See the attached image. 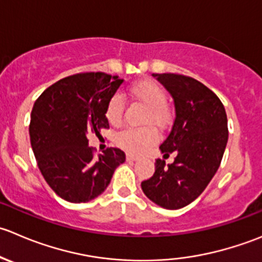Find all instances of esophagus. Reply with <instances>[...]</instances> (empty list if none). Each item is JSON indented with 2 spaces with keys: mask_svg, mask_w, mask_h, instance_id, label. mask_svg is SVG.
<instances>
[{
  "mask_svg": "<svg viewBox=\"0 0 262 262\" xmlns=\"http://www.w3.org/2000/svg\"><path fill=\"white\" fill-rule=\"evenodd\" d=\"M126 159H127L128 162H135V160L139 159V157L135 154H132V152H127V154H126Z\"/></svg>",
  "mask_w": 262,
  "mask_h": 262,
  "instance_id": "1",
  "label": "esophagus"
}]
</instances>
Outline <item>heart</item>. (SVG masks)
Segmentation results:
<instances>
[{"label":"heart","mask_w":262,"mask_h":262,"mask_svg":"<svg viewBox=\"0 0 262 262\" xmlns=\"http://www.w3.org/2000/svg\"><path fill=\"white\" fill-rule=\"evenodd\" d=\"M130 93L135 99L146 105L144 123H152L157 127H165L170 121V111L167 105V94L162 86L152 81H140L131 86ZM125 103L121 95L116 94L108 100L105 107V117L111 125L120 123L123 115ZM158 134L155 128H126L117 135V142L123 149L132 152H142L155 144Z\"/></svg>","instance_id":"1"}]
</instances>
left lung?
Segmentation results:
<instances>
[{
    "mask_svg": "<svg viewBox=\"0 0 262 262\" xmlns=\"http://www.w3.org/2000/svg\"><path fill=\"white\" fill-rule=\"evenodd\" d=\"M174 100L172 130L159 149L174 162L157 159L155 172L142 181L147 199L169 210L185 208L205 190L218 170L228 141L224 105L215 93L190 76L152 74Z\"/></svg>",
    "mask_w": 262,
    "mask_h": 262,
    "instance_id": "1",
    "label": "left lung"
}]
</instances>
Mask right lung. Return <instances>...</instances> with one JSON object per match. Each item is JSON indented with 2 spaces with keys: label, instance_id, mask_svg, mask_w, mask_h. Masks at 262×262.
<instances>
[{
  "label": "right lung",
  "instance_id": "add662e5",
  "mask_svg": "<svg viewBox=\"0 0 262 262\" xmlns=\"http://www.w3.org/2000/svg\"><path fill=\"white\" fill-rule=\"evenodd\" d=\"M123 82L104 72L64 77L46 89L30 116V144L49 187L69 203H88L104 192L126 160L118 147L94 157L88 136L110 128L105 107Z\"/></svg>",
  "mask_w": 262,
  "mask_h": 262
}]
</instances>
